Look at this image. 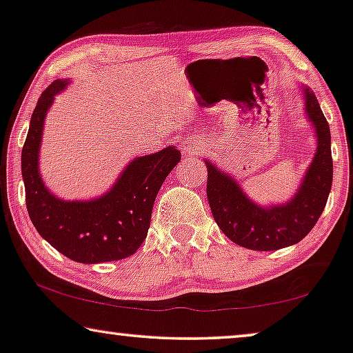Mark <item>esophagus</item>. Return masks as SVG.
I'll return each mask as SVG.
<instances>
[{
	"mask_svg": "<svg viewBox=\"0 0 353 353\" xmlns=\"http://www.w3.org/2000/svg\"><path fill=\"white\" fill-rule=\"evenodd\" d=\"M182 150H183V154L193 155V154H196V152L199 150V144L194 143V141H192V139L183 141V143H182Z\"/></svg>",
	"mask_w": 353,
	"mask_h": 353,
	"instance_id": "obj_1",
	"label": "esophagus"
}]
</instances>
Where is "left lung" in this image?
<instances>
[{"mask_svg": "<svg viewBox=\"0 0 353 353\" xmlns=\"http://www.w3.org/2000/svg\"><path fill=\"white\" fill-rule=\"evenodd\" d=\"M304 112L317 138V149L298 190L287 203L261 206L247 196L236 179L208 166V199L214 220L234 244L250 250H277L307 236L322 215L333 182L331 134L327 119L312 90L301 85Z\"/></svg>", "mask_w": 353, "mask_h": 353, "instance_id": "8db88e82", "label": "left lung"}]
</instances>
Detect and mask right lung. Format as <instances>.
I'll list each match as a JSON object with an SVG mask.
<instances>
[{"label": "right lung", "instance_id": "obj_1", "mask_svg": "<svg viewBox=\"0 0 353 353\" xmlns=\"http://www.w3.org/2000/svg\"><path fill=\"white\" fill-rule=\"evenodd\" d=\"M68 83V79L52 82L31 115L22 149L26 209L38 233L68 259L85 265L122 260L144 243L157 193L181 161V152L168 145L157 154L136 157L98 198L66 201L55 196L41 177L39 150L47 110Z\"/></svg>", "mask_w": 353, "mask_h": 353}]
</instances>
